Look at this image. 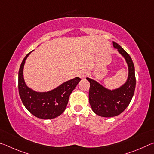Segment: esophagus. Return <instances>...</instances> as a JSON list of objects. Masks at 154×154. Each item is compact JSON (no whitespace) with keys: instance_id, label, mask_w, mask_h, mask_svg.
<instances>
[{"instance_id":"1","label":"esophagus","mask_w":154,"mask_h":154,"mask_svg":"<svg viewBox=\"0 0 154 154\" xmlns=\"http://www.w3.org/2000/svg\"><path fill=\"white\" fill-rule=\"evenodd\" d=\"M88 75V72H87V71H82L79 73V77H81V78H84V77H86Z\"/></svg>"}]
</instances>
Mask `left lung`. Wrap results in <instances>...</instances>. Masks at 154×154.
Masks as SVG:
<instances>
[{
  "label": "left lung",
  "mask_w": 154,
  "mask_h": 154,
  "mask_svg": "<svg viewBox=\"0 0 154 154\" xmlns=\"http://www.w3.org/2000/svg\"><path fill=\"white\" fill-rule=\"evenodd\" d=\"M114 48L118 49L128 65L129 75L126 83L115 90L106 89L98 83L87 78L90 83L89 102L92 111L98 116L111 118L122 113L131 101L136 86L134 66L131 57L122 47L113 42Z\"/></svg>",
  "instance_id": "8db88e82"
}]
</instances>
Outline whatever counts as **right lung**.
I'll return each mask as SVG.
<instances>
[{
  "label": "right lung",
  "mask_w": 154,
  "mask_h": 154,
  "mask_svg": "<svg viewBox=\"0 0 154 154\" xmlns=\"http://www.w3.org/2000/svg\"><path fill=\"white\" fill-rule=\"evenodd\" d=\"M28 54L20 65L18 74V90L27 110L36 118L48 119L59 116L64 111L71 94L81 79L75 77L48 92H36L28 88L23 78V68Z\"/></svg>",
  "instance_id": "1"
}]
</instances>
